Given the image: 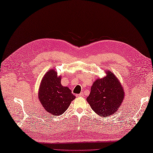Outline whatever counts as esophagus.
Masks as SVG:
<instances>
[{
	"label": "esophagus",
	"mask_w": 153,
	"mask_h": 153,
	"mask_svg": "<svg viewBox=\"0 0 153 153\" xmlns=\"http://www.w3.org/2000/svg\"><path fill=\"white\" fill-rule=\"evenodd\" d=\"M76 96L78 97H84V94H83V93H80V94H78Z\"/></svg>",
	"instance_id": "esophagus-1"
}]
</instances>
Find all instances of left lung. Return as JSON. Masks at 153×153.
I'll list each match as a JSON object with an SVG mask.
<instances>
[{"label":"left lung","mask_w":153,"mask_h":153,"mask_svg":"<svg viewBox=\"0 0 153 153\" xmlns=\"http://www.w3.org/2000/svg\"><path fill=\"white\" fill-rule=\"evenodd\" d=\"M106 76L94 81L86 100L92 110L106 117L115 114L123 101L125 92L117 76L108 71Z\"/></svg>","instance_id":"left-lung-1"}]
</instances>
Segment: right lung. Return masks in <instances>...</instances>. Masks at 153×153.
<instances>
[{"label": "right lung", "instance_id": "1", "mask_svg": "<svg viewBox=\"0 0 153 153\" xmlns=\"http://www.w3.org/2000/svg\"><path fill=\"white\" fill-rule=\"evenodd\" d=\"M61 76L57 75L54 69H51L44 74L40 83L38 98L47 112L53 115L64 114L75 99L71 90L63 86Z\"/></svg>", "mask_w": 153, "mask_h": 153}]
</instances>
